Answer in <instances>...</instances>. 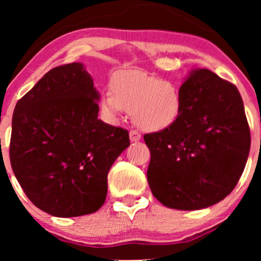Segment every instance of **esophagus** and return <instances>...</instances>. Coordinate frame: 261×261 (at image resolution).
I'll list each match as a JSON object with an SVG mask.
<instances>
[{"mask_svg": "<svg viewBox=\"0 0 261 261\" xmlns=\"http://www.w3.org/2000/svg\"><path fill=\"white\" fill-rule=\"evenodd\" d=\"M129 139L132 142H137L141 139V134L138 133L137 130H130L129 132Z\"/></svg>", "mask_w": 261, "mask_h": 261, "instance_id": "obj_1", "label": "esophagus"}]
</instances>
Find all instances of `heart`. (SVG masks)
I'll list each match as a JSON object with an SVG mask.
<instances>
[{
	"label": "heart",
	"instance_id": "heart-1",
	"mask_svg": "<svg viewBox=\"0 0 261 261\" xmlns=\"http://www.w3.org/2000/svg\"><path fill=\"white\" fill-rule=\"evenodd\" d=\"M110 91L99 97L103 115L116 122L124 110H132L133 122L146 132L169 129L183 110L180 90L173 82L139 70L116 72L110 80Z\"/></svg>",
	"mask_w": 261,
	"mask_h": 261
}]
</instances>
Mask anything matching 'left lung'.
<instances>
[{"mask_svg":"<svg viewBox=\"0 0 261 261\" xmlns=\"http://www.w3.org/2000/svg\"><path fill=\"white\" fill-rule=\"evenodd\" d=\"M183 110L169 129L144 135L147 181L167 208L198 210L233 191L247 163L251 133L234 84L194 69L180 87Z\"/></svg>","mask_w":261,"mask_h":261,"instance_id":"left-lung-1","label":"left lung"}]
</instances>
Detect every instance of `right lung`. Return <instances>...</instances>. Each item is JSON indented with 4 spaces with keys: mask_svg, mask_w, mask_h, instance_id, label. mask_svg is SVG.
I'll return each instance as SVG.
<instances>
[{
    "mask_svg": "<svg viewBox=\"0 0 261 261\" xmlns=\"http://www.w3.org/2000/svg\"><path fill=\"white\" fill-rule=\"evenodd\" d=\"M99 94L82 63L49 70L16 103L9 156L35 206L57 217L92 214L108 172L130 145L128 130L98 119Z\"/></svg>",
    "mask_w": 261,
    "mask_h": 261,
    "instance_id": "obj_1",
    "label": "right lung"
}]
</instances>
